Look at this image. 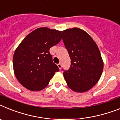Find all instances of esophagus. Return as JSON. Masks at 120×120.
Here are the masks:
<instances>
[{
    "instance_id": "esophagus-1",
    "label": "esophagus",
    "mask_w": 120,
    "mask_h": 120,
    "mask_svg": "<svg viewBox=\"0 0 120 120\" xmlns=\"http://www.w3.org/2000/svg\"><path fill=\"white\" fill-rule=\"evenodd\" d=\"M57 66H58V68H59V69H61V68H62V64H61V63H58V65H57Z\"/></svg>"
}]
</instances>
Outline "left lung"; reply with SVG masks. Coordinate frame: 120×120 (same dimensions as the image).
I'll list each match as a JSON object with an SVG mask.
<instances>
[{"label":"left lung","instance_id":"1","mask_svg":"<svg viewBox=\"0 0 120 120\" xmlns=\"http://www.w3.org/2000/svg\"><path fill=\"white\" fill-rule=\"evenodd\" d=\"M62 40L71 58L68 70H63L67 85L76 92L91 89L100 79L103 61L96 43L79 28L62 31Z\"/></svg>","mask_w":120,"mask_h":120}]
</instances>
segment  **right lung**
<instances>
[{
  "instance_id": "1",
  "label": "right lung",
  "mask_w": 120,
  "mask_h": 120,
  "mask_svg": "<svg viewBox=\"0 0 120 120\" xmlns=\"http://www.w3.org/2000/svg\"><path fill=\"white\" fill-rule=\"evenodd\" d=\"M62 40L61 32L47 27L36 29L24 38L13 55L15 74L22 85L40 91L49 84L58 66L52 61L49 49Z\"/></svg>"
}]
</instances>
